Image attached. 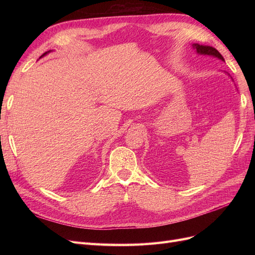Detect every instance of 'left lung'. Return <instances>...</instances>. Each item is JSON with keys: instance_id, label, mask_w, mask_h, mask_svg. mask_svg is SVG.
Wrapping results in <instances>:
<instances>
[{"instance_id": "left-lung-1", "label": "left lung", "mask_w": 255, "mask_h": 255, "mask_svg": "<svg viewBox=\"0 0 255 255\" xmlns=\"http://www.w3.org/2000/svg\"><path fill=\"white\" fill-rule=\"evenodd\" d=\"M194 48L196 49L197 53H199V54H203V55H210V56L217 57V58L225 61V59H223L221 54L213 47H208V45H200V44L196 43V44H194Z\"/></svg>"}]
</instances>
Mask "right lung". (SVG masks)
<instances>
[{"label":"right lung","instance_id":"obj_1","mask_svg":"<svg viewBox=\"0 0 255 255\" xmlns=\"http://www.w3.org/2000/svg\"><path fill=\"white\" fill-rule=\"evenodd\" d=\"M45 54H47V52H45V53H44V54H42V56H43V55H45Z\"/></svg>","mask_w":255,"mask_h":255}]
</instances>
